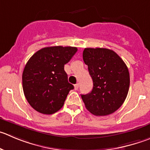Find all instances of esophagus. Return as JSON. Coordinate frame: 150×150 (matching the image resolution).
<instances>
[{"label": "esophagus", "instance_id": "esophagus-1", "mask_svg": "<svg viewBox=\"0 0 150 150\" xmlns=\"http://www.w3.org/2000/svg\"><path fill=\"white\" fill-rule=\"evenodd\" d=\"M79 83H76V85H74V89H75V90H78V89H79Z\"/></svg>", "mask_w": 150, "mask_h": 150}]
</instances>
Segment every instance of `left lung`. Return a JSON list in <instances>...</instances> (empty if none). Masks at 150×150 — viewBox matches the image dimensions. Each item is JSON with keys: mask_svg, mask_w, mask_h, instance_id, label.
I'll use <instances>...</instances> for the list:
<instances>
[{"mask_svg": "<svg viewBox=\"0 0 150 150\" xmlns=\"http://www.w3.org/2000/svg\"><path fill=\"white\" fill-rule=\"evenodd\" d=\"M82 57L93 82L91 92L81 95L85 108L95 115H110L122 106L127 96V67L115 51L108 48H86Z\"/></svg>", "mask_w": 150, "mask_h": 150, "instance_id": "obj_1", "label": "left lung"}]
</instances>
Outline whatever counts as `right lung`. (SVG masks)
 <instances>
[{
  "label": "right lung",
  "instance_id": "obj_1",
  "mask_svg": "<svg viewBox=\"0 0 150 150\" xmlns=\"http://www.w3.org/2000/svg\"><path fill=\"white\" fill-rule=\"evenodd\" d=\"M76 51V47H45L28 59L23 72V89L35 110L50 115L62 108L69 91L74 89L64 65Z\"/></svg>",
  "mask_w": 150,
  "mask_h": 150
}]
</instances>
